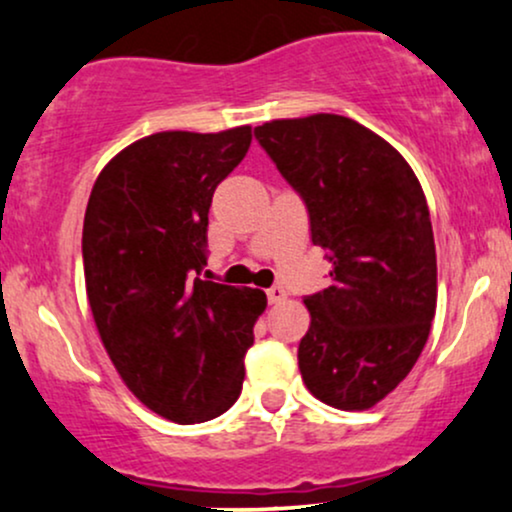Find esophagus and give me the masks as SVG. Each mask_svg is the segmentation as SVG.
I'll use <instances>...</instances> for the list:
<instances>
[{
  "label": "esophagus",
  "instance_id": "34e87169",
  "mask_svg": "<svg viewBox=\"0 0 512 512\" xmlns=\"http://www.w3.org/2000/svg\"><path fill=\"white\" fill-rule=\"evenodd\" d=\"M267 298H269V303H274V305L281 303L286 298V289H284V286L276 284V286H272V289L267 291Z\"/></svg>",
  "mask_w": 512,
  "mask_h": 512
}]
</instances>
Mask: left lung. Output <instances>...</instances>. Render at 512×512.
Here are the masks:
<instances>
[{
    "instance_id": "8db88e82",
    "label": "left lung",
    "mask_w": 512,
    "mask_h": 512,
    "mask_svg": "<svg viewBox=\"0 0 512 512\" xmlns=\"http://www.w3.org/2000/svg\"><path fill=\"white\" fill-rule=\"evenodd\" d=\"M332 264L330 286L305 296L310 330L298 346L303 383L334 409H370L424 351L436 315L431 214L409 163L342 115L255 127Z\"/></svg>"
}]
</instances>
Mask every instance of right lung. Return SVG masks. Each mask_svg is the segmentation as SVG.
I'll return each instance as SVG.
<instances>
[{
  "mask_svg": "<svg viewBox=\"0 0 512 512\" xmlns=\"http://www.w3.org/2000/svg\"><path fill=\"white\" fill-rule=\"evenodd\" d=\"M250 142V127L151 134L120 151L88 197L81 255L93 320L125 385L175 424L233 407L267 305L257 289L199 279L211 197Z\"/></svg>",
  "mask_w": 512,
  "mask_h": 512,
  "instance_id": "right-lung-1",
  "label": "right lung"
}]
</instances>
